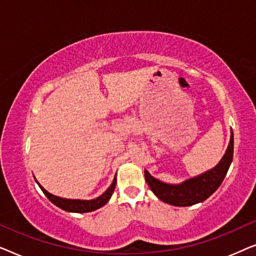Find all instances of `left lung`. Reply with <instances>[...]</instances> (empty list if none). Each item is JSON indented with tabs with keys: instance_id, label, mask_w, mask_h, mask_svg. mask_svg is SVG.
<instances>
[{
	"instance_id": "1",
	"label": "left lung",
	"mask_w": 256,
	"mask_h": 256,
	"mask_svg": "<svg viewBox=\"0 0 256 256\" xmlns=\"http://www.w3.org/2000/svg\"><path fill=\"white\" fill-rule=\"evenodd\" d=\"M233 132L230 134V141L225 155L216 166L202 174L200 176L190 178L180 184H168L152 177L144 170V177L150 190L157 198L174 206H191L204 202L222 183L228 168L233 160Z\"/></svg>"
}]
</instances>
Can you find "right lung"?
<instances>
[{
    "label": "right lung",
    "mask_w": 256,
    "mask_h": 256,
    "mask_svg": "<svg viewBox=\"0 0 256 256\" xmlns=\"http://www.w3.org/2000/svg\"><path fill=\"white\" fill-rule=\"evenodd\" d=\"M38 185H40L42 191L44 192V194L48 198V200L54 202V204L56 206H58V208H60L62 210H64V211H68V212L85 213V212H92L94 210L102 208L106 202H108V200H110L112 197V194H113L115 185H116V174H115L113 183L110 184V186L108 188L107 190L100 196V197L92 199V200H80V199H66V198L58 197V196H54L50 194V192H48L40 183H38Z\"/></svg>",
    "instance_id": "obj_1"
}]
</instances>
